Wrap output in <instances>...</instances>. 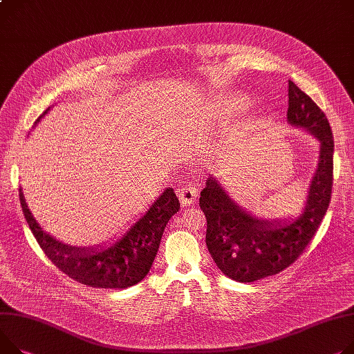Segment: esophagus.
<instances>
[{"instance_id":"34e87169","label":"esophagus","mask_w":354,"mask_h":354,"mask_svg":"<svg viewBox=\"0 0 354 354\" xmlns=\"http://www.w3.org/2000/svg\"><path fill=\"white\" fill-rule=\"evenodd\" d=\"M177 197L181 203V207H189L196 203L198 197V189L196 185H185L177 189Z\"/></svg>"}]
</instances>
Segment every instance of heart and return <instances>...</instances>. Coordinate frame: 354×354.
Wrapping results in <instances>:
<instances>
[{"instance_id":"heart-1","label":"heart","mask_w":354,"mask_h":354,"mask_svg":"<svg viewBox=\"0 0 354 354\" xmlns=\"http://www.w3.org/2000/svg\"><path fill=\"white\" fill-rule=\"evenodd\" d=\"M250 102L242 95H224L216 97L208 107V118L220 122H230L247 111Z\"/></svg>"}]
</instances>
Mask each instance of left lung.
Instances as JSON below:
<instances>
[{
	"label": "left lung",
	"mask_w": 354,
	"mask_h": 354,
	"mask_svg": "<svg viewBox=\"0 0 354 354\" xmlns=\"http://www.w3.org/2000/svg\"><path fill=\"white\" fill-rule=\"evenodd\" d=\"M288 123L315 136L319 160L305 205L297 216L265 218L239 207L218 178L209 177L200 207L207 218V248L223 274L254 282L293 263L316 234L328 211L333 184V136L319 106L289 80Z\"/></svg>",
	"instance_id": "1"
}]
</instances>
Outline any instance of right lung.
Returning a JSON list of instances; mask_svg holds the SVG:
<instances>
[{
  "label": "right lung",
  "mask_w": 354,
  "mask_h": 354,
  "mask_svg": "<svg viewBox=\"0 0 354 354\" xmlns=\"http://www.w3.org/2000/svg\"><path fill=\"white\" fill-rule=\"evenodd\" d=\"M48 111L49 107L35 123ZM19 201L25 220L45 255L76 282L102 289H124L139 283L149 274L161 235L180 209L174 189L169 187L118 241L109 245L75 247L41 228L25 201L22 188H19Z\"/></svg>",
  "instance_id": "obj_1"
}]
</instances>
